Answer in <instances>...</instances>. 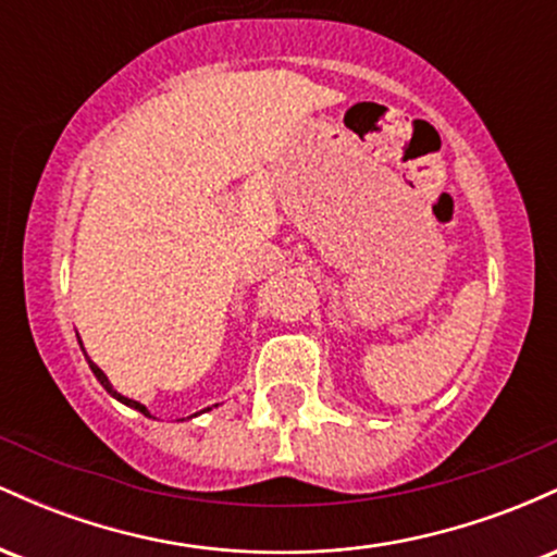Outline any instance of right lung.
<instances>
[{
  "label": "right lung",
  "mask_w": 557,
  "mask_h": 557,
  "mask_svg": "<svg viewBox=\"0 0 557 557\" xmlns=\"http://www.w3.org/2000/svg\"><path fill=\"white\" fill-rule=\"evenodd\" d=\"M88 367H91V372L96 374V380H99V382H101V387H104V389H107V393H110V395H114V398H117L120 403H125V406L136 408V411H140V413H144V417H151V413H149V411H146V406H140V403H138V400H131V398H125V395H120V393H117V389H114V387L110 385V380H107V374H104V372H101V369H99V367H96V363H94V361H88Z\"/></svg>",
  "instance_id": "1"
}]
</instances>
